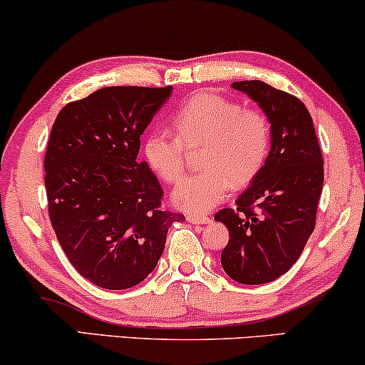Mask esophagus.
Returning <instances> with one entry per match:
<instances>
[{
    "label": "esophagus",
    "mask_w": 365,
    "mask_h": 365,
    "mask_svg": "<svg viewBox=\"0 0 365 365\" xmlns=\"http://www.w3.org/2000/svg\"><path fill=\"white\" fill-rule=\"evenodd\" d=\"M186 219L191 224H209L211 222V219L207 216H201V214H187Z\"/></svg>",
    "instance_id": "obj_1"
}]
</instances>
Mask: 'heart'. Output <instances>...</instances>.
<instances>
[{
  "mask_svg": "<svg viewBox=\"0 0 365 365\" xmlns=\"http://www.w3.org/2000/svg\"><path fill=\"white\" fill-rule=\"evenodd\" d=\"M174 133L154 129L144 141L149 166L166 182H178L186 168V148L204 144L202 173L184 178L173 202L202 212L226 197L229 187H242L261 171L269 154L271 126L257 109H244L232 99L199 93L173 114Z\"/></svg>",
  "mask_w": 365,
  "mask_h": 365,
  "instance_id": "1",
  "label": "heart"
}]
</instances>
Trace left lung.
Wrapping results in <instances>:
<instances>
[{"mask_svg": "<svg viewBox=\"0 0 365 365\" xmlns=\"http://www.w3.org/2000/svg\"><path fill=\"white\" fill-rule=\"evenodd\" d=\"M271 124L266 163L237 197L236 209L214 219L229 231L222 269L236 282L257 286L291 269L316 226L324 184V161L312 118L296 96L262 81H236Z\"/></svg>", "mask_w": 365, "mask_h": 365, "instance_id": "left-lung-1", "label": "left lung"}]
</instances>
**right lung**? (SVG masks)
Returning <instances> with one entry per match:
<instances>
[{
    "instance_id": "add662e5",
    "label": "right lung",
    "mask_w": 365,
    "mask_h": 365,
    "mask_svg": "<svg viewBox=\"0 0 365 365\" xmlns=\"http://www.w3.org/2000/svg\"><path fill=\"white\" fill-rule=\"evenodd\" d=\"M173 88L111 86L59 111L44 156L53 229L73 267L111 291L144 281L158 266L173 222L163 189L138 161L144 129Z\"/></svg>"
}]
</instances>
